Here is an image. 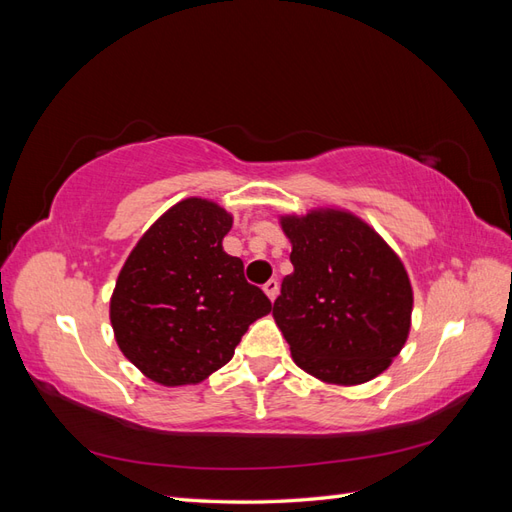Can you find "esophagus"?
Instances as JSON below:
<instances>
[{
	"instance_id": "34e87169",
	"label": "esophagus",
	"mask_w": 512,
	"mask_h": 512,
	"mask_svg": "<svg viewBox=\"0 0 512 512\" xmlns=\"http://www.w3.org/2000/svg\"><path fill=\"white\" fill-rule=\"evenodd\" d=\"M264 292H266V296H268L270 301H275L277 294H279V281H277V279H270V281L264 285Z\"/></svg>"
}]
</instances>
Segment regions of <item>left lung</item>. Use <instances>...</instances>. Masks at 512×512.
<instances>
[{
  "mask_svg": "<svg viewBox=\"0 0 512 512\" xmlns=\"http://www.w3.org/2000/svg\"><path fill=\"white\" fill-rule=\"evenodd\" d=\"M292 275L272 316L294 364L323 384L360 386L382 375L412 327V283L371 224L340 207L283 213Z\"/></svg>",
  "mask_w": 512,
  "mask_h": 512,
  "instance_id": "obj_1",
  "label": "left lung"
}]
</instances>
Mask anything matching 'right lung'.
Here are the masks:
<instances>
[{
    "instance_id": "1",
    "label": "right lung",
    "mask_w": 512,
    "mask_h": 512,
    "mask_svg": "<svg viewBox=\"0 0 512 512\" xmlns=\"http://www.w3.org/2000/svg\"><path fill=\"white\" fill-rule=\"evenodd\" d=\"M233 216L189 196L150 224L111 294L115 342L159 386L200 384L227 364L246 329L270 314L268 296L224 253Z\"/></svg>"
}]
</instances>
